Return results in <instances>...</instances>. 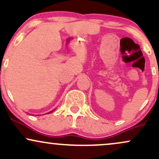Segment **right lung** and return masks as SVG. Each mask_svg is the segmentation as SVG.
I'll return each mask as SVG.
<instances>
[{"instance_id":"right-lung-1","label":"right lung","mask_w":159,"mask_h":159,"mask_svg":"<svg viewBox=\"0 0 159 159\" xmlns=\"http://www.w3.org/2000/svg\"><path fill=\"white\" fill-rule=\"evenodd\" d=\"M53 111H54V110H53ZM50 111V112H48V114H50V113H52V111Z\"/></svg>"}]
</instances>
